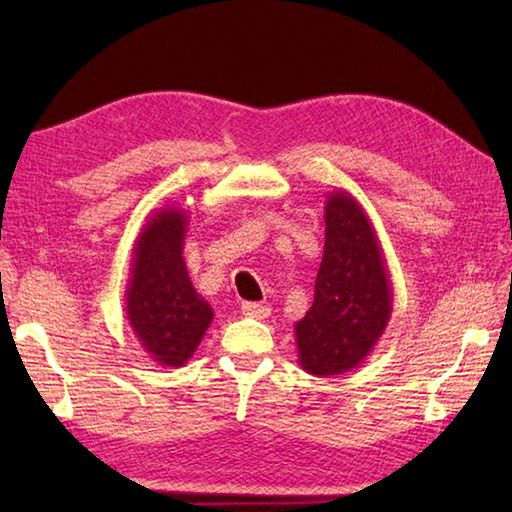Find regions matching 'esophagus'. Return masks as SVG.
Instances as JSON below:
<instances>
[{"label": "esophagus", "instance_id": "obj_1", "mask_svg": "<svg viewBox=\"0 0 512 512\" xmlns=\"http://www.w3.org/2000/svg\"><path fill=\"white\" fill-rule=\"evenodd\" d=\"M242 314L244 317H253V319H268L270 308L262 306V303H242Z\"/></svg>", "mask_w": 512, "mask_h": 512}]
</instances>
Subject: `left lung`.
<instances>
[{"label":"left lung","instance_id":"8db88e82","mask_svg":"<svg viewBox=\"0 0 512 512\" xmlns=\"http://www.w3.org/2000/svg\"><path fill=\"white\" fill-rule=\"evenodd\" d=\"M394 288L383 246L352 193L325 195V246L314 301L295 323L299 365L312 376L352 372L391 319Z\"/></svg>","mask_w":512,"mask_h":512}]
</instances>
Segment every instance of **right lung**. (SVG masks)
<instances>
[{
	"label": "right lung",
	"instance_id": "obj_1",
	"mask_svg": "<svg viewBox=\"0 0 512 512\" xmlns=\"http://www.w3.org/2000/svg\"><path fill=\"white\" fill-rule=\"evenodd\" d=\"M189 213L171 204L140 228L125 290V312L138 343L165 367H182L213 321L209 301L195 292L182 248Z\"/></svg>",
	"mask_w": 512,
	"mask_h": 512
}]
</instances>
